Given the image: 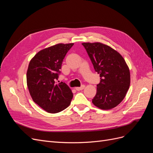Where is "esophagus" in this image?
<instances>
[{
  "instance_id": "esophagus-1",
  "label": "esophagus",
  "mask_w": 153,
  "mask_h": 153,
  "mask_svg": "<svg viewBox=\"0 0 153 153\" xmlns=\"http://www.w3.org/2000/svg\"><path fill=\"white\" fill-rule=\"evenodd\" d=\"M85 88V85H82L81 87H75V89L76 91H82Z\"/></svg>"
}]
</instances>
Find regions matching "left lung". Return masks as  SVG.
I'll return each instance as SVG.
<instances>
[{
    "instance_id": "obj_1",
    "label": "left lung",
    "mask_w": 153,
    "mask_h": 153,
    "mask_svg": "<svg viewBox=\"0 0 153 153\" xmlns=\"http://www.w3.org/2000/svg\"><path fill=\"white\" fill-rule=\"evenodd\" d=\"M82 44L100 76L92 102L100 109H112L123 100L130 85L127 64L121 54L108 45L99 42Z\"/></svg>"
}]
</instances>
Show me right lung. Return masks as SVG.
Here are the masks:
<instances>
[{
  "label": "right lung",
  "instance_id": "obj_1",
  "mask_svg": "<svg viewBox=\"0 0 153 153\" xmlns=\"http://www.w3.org/2000/svg\"><path fill=\"white\" fill-rule=\"evenodd\" d=\"M74 43H59L40 50L32 58L27 71V84L31 98L48 113H58L70 105L72 91L57 80L63 59Z\"/></svg>",
  "mask_w": 153,
  "mask_h": 153
}]
</instances>
